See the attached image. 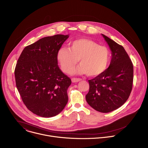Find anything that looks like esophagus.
Masks as SVG:
<instances>
[{
  "mask_svg": "<svg viewBox=\"0 0 148 148\" xmlns=\"http://www.w3.org/2000/svg\"><path fill=\"white\" fill-rule=\"evenodd\" d=\"M82 79L81 78H73L71 79V81L73 82H79L80 81H81Z\"/></svg>",
  "mask_w": 148,
  "mask_h": 148,
  "instance_id": "1",
  "label": "esophagus"
}]
</instances>
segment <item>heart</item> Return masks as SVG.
Listing matches in <instances>:
<instances>
[{
  "instance_id": "obj_1",
  "label": "heart",
  "mask_w": 148,
  "mask_h": 148,
  "mask_svg": "<svg viewBox=\"0 0 148 148\" xmlns=\"http://www.w3.org/2000/svg\"><path fill=\"white\" fill-rule=\"evenodd\" d=\"M110 58L107 47L87 38L75 40L70 43L69 49L61 48L57 53V60L65 73H70L79 60L81 65L73 73L90 77L98 76L106 70Z\"/></svg>"
}]
</instances>
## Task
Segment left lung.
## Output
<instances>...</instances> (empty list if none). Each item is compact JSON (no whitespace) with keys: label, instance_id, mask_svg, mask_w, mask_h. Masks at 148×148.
<instances>
[{"label":"left lung","instance_id":"left-lung-1","mask_svg":"<svg viewBox=\"0 0 148 148\" xmlns=\"http://www.w3.org/2000/svg\"><path fill=\"white\" fill-rule=\"evenodd\" d=\"M111 51L109 67L101 74L88 80L90 90L86 101L97 111H113L126 101L132 89L134 67L123 46L102 34Z\"/></svg>","mask_w":148,"mask_h":148}]
</instances>
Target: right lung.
<instances>
[{"instance_id":"obj_1","label":"right lung","mask_w":148,"mask_h":148,"mask_svg":"<svg viewBox=\"0 0 148 148\" xmlns=\"http://www.w3.org/2000/svg\"><path fill=\"white\" fill-rule=\"evenodd\" d=\"M69 35L45 37L26 46L16 66V85L25 105L33 114L50 118L68 102L71 79L58 66L57 53Z\"/></svg>"}]
</instances>
